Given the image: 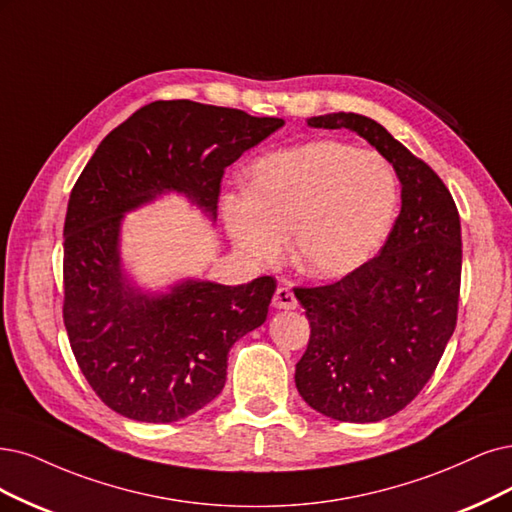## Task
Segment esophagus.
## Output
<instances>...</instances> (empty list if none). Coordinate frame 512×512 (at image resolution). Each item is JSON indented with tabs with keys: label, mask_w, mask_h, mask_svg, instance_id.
Returning a JSON list of instances; mask_svg holds the SVG:
<instances>
[{
	"label": "esophagus",
	"mask_w": 512,
	"mask_h": 512,
	"mask_svg": "<svg viewBox=\"0 0 512 512\" xmlns=\"http://www.w3.org/2000/svg\"><path fill=\"white\" fill-rule=\"evenodd\" d=\"M272 306L278 310H295L297 308V299L287 287H278L272 299Z\"/></svg>",
	"instance_id": "esophagus-1"
}]
</instances>
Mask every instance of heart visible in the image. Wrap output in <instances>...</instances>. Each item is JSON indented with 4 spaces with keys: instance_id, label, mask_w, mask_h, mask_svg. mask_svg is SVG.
Listing matches in <instances>:
<instances>
[{
    "instance_id": "b5f03b06",
    "label": "heart",
    "mask_w": 512,
    "mask_h": 512,
    "mask_svg": "<svg viewBox=\"0 0 512 512\" xmlns=\"http://www.w3.org/2000/svg\"><path fill=\"white\" fill-rule=\"evenodd\" d=\"M396 202V177L380 154L318 139L255 160L246 189L221 194L219 211L244 259L274 266L291 234V257L301 272L339 280L380 251Z\"/></svg>"
}]
</instances>
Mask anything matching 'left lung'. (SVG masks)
<instances>
[{
    "label": "left lung",
    "mask_w": 512,
    "mask_h": 512,
    "mask_svg": "<svg viewBox=\"0 0 512 512\" xmlns=\"http://www.w3.org/2000/svg\"><path fill=\"white\" fill-rule=\"evenodd\" d=\"M308 126L356 132L401 181V213L380 255L333 285L295 289L310 320L295 367L301 399L331 420L380 422L420 394L456 329L460 215L439 175L382 124L339 111Z\"/></svg>",
    "instance_id": "left-lung-1"
}]
</instances>
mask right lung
<instances>
[{"label":"right lung","mask_w":512,"mask_h":512,"mask_svg":"<svg viewBox=\"0 0 512 512\" xmlns=\"http://www.w3.org/2000/svg\"><path fill=\"white\" fill-rule=\"evenodd\" d=\"M285 126L240 109L156 101L113 128L73 185L63 230V320L84 377L124 418L168 424L225 386L227 352L266 323L276 280L181 278L147 291L122 261V223L164 194L217 221L223 170Z\"/></svg>","instance_id":"obj_1"}]
</instances>
